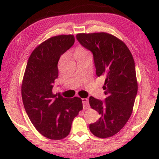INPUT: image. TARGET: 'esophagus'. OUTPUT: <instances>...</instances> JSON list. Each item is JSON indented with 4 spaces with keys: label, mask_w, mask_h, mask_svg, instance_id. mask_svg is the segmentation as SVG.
Segmentation results:
<instances>
[{
    "label": "esophagus",
    "mask_w": 159,
    "mask_h": 159,
    "mask_svg": "<svg viewBox=\"0 0 159 159\" xmlns=\"http://www.w3.org/2000/svg\"><path fill=\"white\" fill-rule=\"evenodd\" d=\"M82 104H83V108L84 109H87L90 107V104H89V101L88 98H82Z\"/></svg>",
    "instance_id": "esophagus-1"
}]
</instances>
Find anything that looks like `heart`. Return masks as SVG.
I'll return each mask as SVG.
<instances>
[{"label": "heart", "instance_id": "1", "mask_svg": "<svg viewBox=\"0 0 159 159\" xmlns=\"http://www.w3.org/2000/svg\"><path fill=\"white\" fill-rule=\"evenodd\" d=\"M88 55H90L89 52L87 51L85 49H84L83 48H81V47L77 48L75 50V53H74V56H75V59H77V58H79L84 57V56H88Z\"/></svg>", "mask_w": 159, "mask_h": 159}]
</instances>
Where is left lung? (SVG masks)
<instances>
[{
	"instance_id": "left-lung-1",
	"label": "left lung",
	"mask_w": 159,
	"mask_h": 159,
	"mask_svg": "<svg viewBox=\"0 0 159 159\" xmlns=\"http://www.w3.org/2000/svg\"><path fill=\"white\" fill-rule=\"evenodd\" d=\"M76 38L93 53L96 75L105 77V100L89 98L91 108L101 115L90 130L98 138H109L122 129L133 109L138 93L133 57L127 45L111 34L80 33Z\"/></svg>"
}]
</instances>
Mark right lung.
<instances>
[{
  "label": "right lung",
  "instance_id": "1",
  "mask_svg": "<svg viewBox=\"0 0 159 159\" xmlns=\"http://www.w3.org/2000/svg\"><path fill=\"white\" fill-rule=\"evenodd\" d=\"M74 43L72 34L44 41L32 51L24 75L21 97L26 112L36 129L51 140L66 138L74 118L83 108L80 98H65L52 92L59 58Z\"/></svg>",
  "mask_w": 159,
  "mask_h": 159
}]
</instances>
